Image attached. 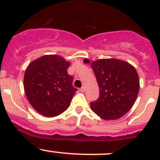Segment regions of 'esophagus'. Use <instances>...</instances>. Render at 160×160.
<instances>
[{
	"label": "esophagus",
	"mask_w": 160,
	"mask_h": 160,
	"mask_svg": "<svg viewBox=\"0 0 160 160\" xmlns=\"http://www.w3.org/2000/svg\"><path fill=\"white\" fill-rule=\"evenodd\" d=\"M85 90H86V88H85L84 86H83V87H82V88L80 89V91H81V92H84Z\"/></svg>",
	"instance_id": "obj_1"
}]
</instances>
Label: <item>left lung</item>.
Returning a JSON list of instances; mask_svg holds the SVG:
<instances>
[{
  "mask_svg": "<svg viewBox=\"0 0 160 160\" xmlns=\"http://www.w3.org/2000/svg\"><path fill=\"white\" fill-rule=\"evenodd\" d=\"M91 68L100 90L98 99L90 102L92 111L104 120L120 118L132 108L138 96L136 70L128 62L117 59L97 60L92 62Z\"/></svg>",
  "mask_w": 160,
  "mask_h": 160,
  "instance_id": "8db88e82",
  "label": "left lung"
}]
</instances>
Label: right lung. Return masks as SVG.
<instances>
[{
    "label": "right lung",
    "mask_w": 160,
    "mask_h": 160,
    "mask_svg": "<svg viewBox=\"0 0 160 160\" xmlns=\"http://www.w3.org/2000/svg\"><path fill=\"white\" fill-rule=\"evenodd\" d=\"M70 62L57 55H46L32 61L24 77L25 95L39 114L55 117L70 106L77 91L72 76L67 73Z\"/></svg>",
    "instance_id": "1"
}]
</instances>
